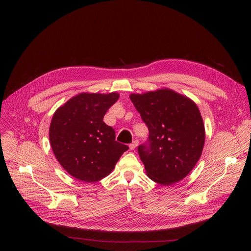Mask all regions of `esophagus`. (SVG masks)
<instances>
[{
    "mask_svg": "<svg viewBox=\"0 0 251 251\" xmlns=\"http://www.w3.org/2000/svg\"><path fill=\"white\" fill-rule=\"evenodd\" d=\"M138 144H139V142L137 141V140H135V141H133L131 144L129 145V148H130V150H134V149H136V147L138 146Z\"/></svg>",
    "mask_w": 251,
    "mask_h": 251,
    "instance_id": "obj_1",
    "label": "esophagus"
}]
</instances>
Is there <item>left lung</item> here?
<instances>
[{
	"label": "left lung",
	"mask_w": 251,
	"mask_h": 251,
	"mask_svg": "<svg viewBox=\"0 0 251 251\" xmlns=\"http://www.w3.org/2000/svg\"><path fill=\"white\" fill-rule=\"evenodd\" d=\"M130 99L149 129L148 144L138 147L147 176L165 186L182 181L198 163L204 145L199 107L169 88L132 93Z\"/></svg>",
	"instance_id": "8db88e82"
}]
</instances>
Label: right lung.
I'll return each mask as SVG.
<instances>
[{
  "label": "right lung",
  "mask_w": 251,
  "mask_h": 251,
  "mask_svg": "<svg viewBox=\"0 0 251 251\" xmlns=\"http://www.w3.org/2000/svg\"><path fill=\"white\" fill-rule=\"evenodd\" d=\"M119 94L83 92L54 112L50 126L52 152L62 168L85 183L108 176L129 148L115 141V131L103 117Z\"/></svg>",
  "instance_id": "right-lung-1"
}]
</instances>
